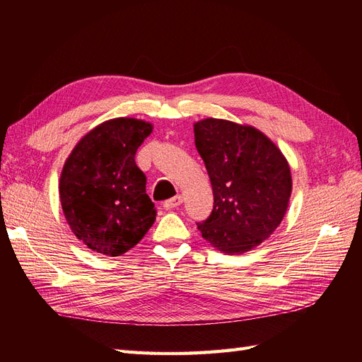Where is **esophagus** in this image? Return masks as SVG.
I'll use <instances>...</instances> for the list:
<instances>
[{
  "label": "esophagus",
  "mask_w": 362,
  "mask_h": 362,
  "mask_svg": "<svg viewBox=\"0 0 362 362\" xmlns=\"http://www.w3.org/2000/svg\"><path fill=\"white\" fill-rule=\"evenodd\" d=\"M181 204H182V196L177 194V196H175V198H170V199H168V201H164V202H163V206L166 208V210H173V208L180 206Z\"/></svg>",
  "instance_id": "esophagus-1"
}]
</instances>
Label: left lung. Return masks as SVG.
<instances>
[{"label": "left lung", "mask_w": 362, "mask_h": 362, "mask_svg": "<svg viewBox=\"0 0 362 362\" xmlns=\"http://www.w3.org/2000/svg\"><path fill=\"white\" fill-rule=\"evenodd\" d=\"M194 145L211 181L214 206L198 229L228 255L257 247L279 226L291 194L290 166L273 141L249 125L208 117Z\"/></svg>", "instance_id": "obj_1"}]
</instances>
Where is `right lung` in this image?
<instances>
[{"mask_svg": "<svg viewBox=\"0 0 362 362\" xmlns=\"http://www.w3.org/2000/svg\"><path fill=\"white\" fill-rule=\"evenodd\" d=\"M151 133L145 120H107L87 133L64 163L59 185L64 217L76 238L98 254H125L156 222L146 177L134 160Z\"/></svg>", "mask_w": 362, "mask_h": 362, "instance_id": "right-lung-1", "label": "right lung"}]
</instances>
